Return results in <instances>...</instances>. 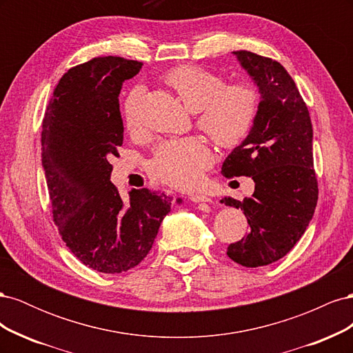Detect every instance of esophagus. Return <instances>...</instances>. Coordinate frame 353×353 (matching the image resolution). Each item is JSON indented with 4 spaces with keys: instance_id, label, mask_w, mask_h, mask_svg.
Segmentation results:
<instances>
[{
    "instance_id": "esophagus-1",
    "label": "esophagus",
    "mask_w": 353,
    "mask_h": 353,
    "mask_svg": "<svg viewBox=\"0 0 353 353\" xmlns=\"http://www.w3.org/2000/svg\"><path fill=\"white\" fill-rule=\"evenodd\" d=\"M190 200L193 201V203H210L212 200L208 197V196H205V194H193L190 197Z\"/></svg>"
}]
</instances>
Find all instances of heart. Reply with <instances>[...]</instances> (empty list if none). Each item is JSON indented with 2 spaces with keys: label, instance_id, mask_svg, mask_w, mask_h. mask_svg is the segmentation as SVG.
<instances>
[{
  "label": "heart",
  "instance_id": "heart-1",
  "mask_svg": "<svg viewBox=\"0 0 353 353\" xmlns=\"http://www.w3.org/2000/svg\"><path fill=\"white\" fill-rule=\"evenodd\" d=\"M178 99L197 113V125L221 147H234L249 134L258 112V91L250 83L223 85V78L194 65L178 66L165 77ZM144 88L135 87L123 104V119L131 134H141ZM209 145L197 137L169 140L159 145L150 169L154 176L178 188L200 184L203 172L212 165Z\"/></svg>",
  "mask_w": 353,
  "mask_h": 353
}]
</instances>
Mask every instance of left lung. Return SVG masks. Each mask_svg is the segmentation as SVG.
<instances>
[{"label": "left lung", "instance_id": "8db88e82", "mask_svg": "<svg viewBox=\"0 0 353 353\" xmlns=\"http://www.w3.org/2000/svg\"><path fill=\"white\" fill-rule=\"evenodd\" d=\"M259 92L258 112L248 137L223 160V176H252L254 191L243 201L221 203L241 209L250 231L228 245L230 259L248 268L281 259L311 222L318 185L314 172L312 123L294 81L279 61L250 51H232Z\"/></svg>", "mask_w": 353, "mask_h": 353}]
</instances>
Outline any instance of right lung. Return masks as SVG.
Returning a JSON list of instances; mask_svg holds the SVG:
<instances>
[{
    "label": "right lung",
    "mask_w": 353,
    "mask_h": 353,
    "mask_svg": "<svg viewBox=\"0 0 353 353\" xmlns=\"http://www.w3.org/2000/svg\"><path fill=\"white\" fill-rule=\"evenodd\" d=\"M141 68L140 61L108 56L69 69L42 121L52 218L70 252L103 274L125 272L145 258L174 200L132 188L125 201L110 181V159L123 143L117 97Z\"/></svg>",
    "instance_id": "right-lung-1"
}]
</instances>
